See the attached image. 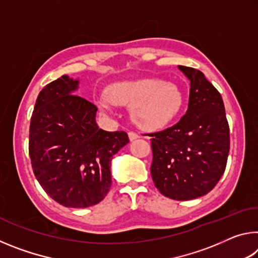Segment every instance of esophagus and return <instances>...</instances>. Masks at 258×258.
Returning a JSON list of instances; mask_svg holds the SVG:
<instances>
[{"instance_id": "1", "label": "esophagus", "mask_w": 258, "mask_h": 258, "mask_svg": "<svg viewBox=\"0 0 258 258\" xmlns=\"http://www.w3.org/2000/svg\"><path fill=\"white\" fill-rule=\"evenodd\" d=\"M128 139H130V141H134V140L139 139V134L135 132H128Z\"/></svg>"}]
</instances>
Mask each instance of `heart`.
<instances>
[{"mask_svg":"<svg viewBox=\"0 0 258 258\" xmlns=\"http://www.w3.org/2000/svg\"><path fill=\"white\" fill-rule=\"evenodd\" d=\"M107 98L116 106L131 108L133 120L143 130H160L176 118L183 103L177 87L156 78L125 81L111 85ZM106 108V104L100 103Z\"/></svg>","mask_w":258,"mask_h":258,"instance_id":"heart-1","label":"heart"}]
</instances>
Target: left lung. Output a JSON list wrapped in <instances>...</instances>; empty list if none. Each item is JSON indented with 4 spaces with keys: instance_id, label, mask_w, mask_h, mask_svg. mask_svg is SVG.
<instances>
[{
    "instance_id": "1",
    "label": "left lung",
    "mask_w": 258,
    "mask_h": 258,
    "mask_svg": "<svg viewBox=\"0 0 258 258\" xmlns=\"http://www.w3.org/2000/svg\"><path fill=\"white\" fill-rule=\"evenodd\" d=\"M190 81L187 110L177 124L150 134L155 186L165 197L191 200L207 195L225 171L230 130L223 100L198 69L178 66Z\"/></svg>"
}]
</instances>
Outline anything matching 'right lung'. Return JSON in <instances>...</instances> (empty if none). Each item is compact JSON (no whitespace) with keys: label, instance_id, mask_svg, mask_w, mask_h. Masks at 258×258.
<instances>
[{"label":"right lung","instance_id":"obj_1","mask_svg":"<svg viewBox=\"0 0 258 258\" xmlns=\"http://www.w3.org/2000/svg\"><path fill=\"white\" fill-rule=\"evenodd\" d=\"M80 81L63 75L44 86L29 127V157L38 183L64 207L99 204L111 186L113 155L127 133L107 132L95 121L98 108L75 92Z\"/></svg>","mask_w":258,"mask_h":258}]
</instances>
